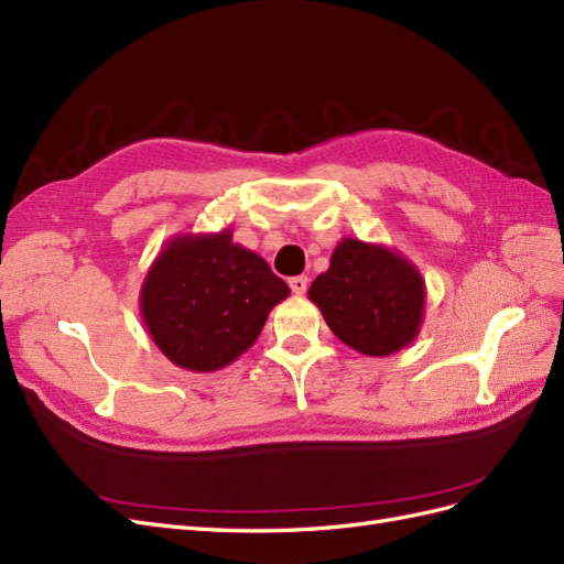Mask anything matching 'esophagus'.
<instances>
[{
	"instance_id": "obj_1",
	"label": "esophagus",
	"mask_w": 564,
	"mask_h": 564,
	"mask_svg": "<svg viewBox=\"0 0 564 564\" xmlns=\"http://www.w3.org/2000/svg\"><path fill=\"white\" fill-rule=\"evenodd\" d=\"M289 286H292V292L294 294H306V289H308V278H303V275H299V278H292L289 280Z\"/></svg>"
}]
</instances>
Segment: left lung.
I'll use <instances>...</instances> for the list:
<instances>
[{
  "mask_svg": "<svg viewBox=\"0 0 564 564\" xmlns=\"http://www.w3.org/2000/svg\"><path fill=\"white\" fill-rule=\"evenodd\" d=\"M308 299L339 341L362 356L384 358L415 341L427 286L403 253L344 237Z\"/></svg>",
  "mask_w": 564,
  "mask_h": 564,
  "instance_id": "8db88e82",
  "label": "left lung"
}]
</instances>
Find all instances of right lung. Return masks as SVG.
I'll return each mask as SVG.
<instances>
[{"instance_id": "right-lung-1", "label": "right lung", "mask_w": 564, "mask_h": 564, "mask_svg": "<svg viewBox=\"0 0 564 564\" xmlns=\"http://www.w3.org/2000/svg\"><path fill=\"white\" fill-rule=\"evenodd\" d=\"M289 286L232 230L182 232L149 265L140 311L151 341L173 365L216 372L249 351Z\"/></svg>"}]
</instances>
